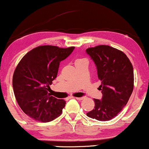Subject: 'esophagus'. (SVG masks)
Wrapping results in <instances>:
<instances>
[{"label": "esophagus", "mask_w": 149, "mask_h": 149, "mask_svg": "<svg viewBox=\"0 0 149 149\" xmlns=\"http://www.w3.org/2000/svg\"><path fill=\"white\" fill-rule=\"evenodd\" d=\"M84 97H77L76 98V100H79V101H80V100H84Z\"/></svg>", "instance_id": "esophagus-1"}]
</instances>
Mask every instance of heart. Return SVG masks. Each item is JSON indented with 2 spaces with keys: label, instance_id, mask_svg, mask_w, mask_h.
Returning a JSON list of instances; mask_svg holds the SVG:
<instances>
[{
  "label": "heart",
  "instance_id": "heart-1",
  "mask_svg": "<svg viewBox=\"0 0 149 149\" xmlns=\"http://www.w3.org/2000/svg\"><path fill=\"white\" fill-rule=\"evenodd\" d=\"M82 61L87 62V60H85V59H78V60H76V62H82ZM76 62H75V63H76Z\"/></svg>",
  "mask_w": 149,
  "mask_h": 149
}]
</instances>
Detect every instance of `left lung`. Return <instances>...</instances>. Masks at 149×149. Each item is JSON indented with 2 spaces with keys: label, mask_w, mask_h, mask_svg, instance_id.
I'll use <instances>...</instances> for the list:
<instances>
[{
  "label": "left lung",
  "mask_w": 149,
  "mask_h": 149,
  "mask_svg": "<svg viewBox=\"0 0 149 149\" xmlns=\"http://www.w3.org/2000/svg\"><path fill=\"white\" fill-rule=\"evenodd\" d=\"M94 62L101 81L102 100L94 99V109L87 116L98 121L111 120L123 109L134 89V70L130 60L121 51L108 45L86 49Z\"/></svg>",
  "instance_id": "left-lung-1"
}]
</instances>
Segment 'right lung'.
Listing matches in <instances>:
<instances>
[{"mask_svg": "<svg viewBox=\"0 0 149 149\" xmlns=\"http://www.w3.org/2000/svg\"><path fill=\"white\" fill-rule=\"evenodd\" d=\"M74 49L39 46L19 62L13 77V87L17 104L30 118L49 122L60 116L66 102L51 96L49 85L57 77L60 62Z\"/></svg>", "mask_w": 149, "mask_h": 149, "instance_id": "add662e5", "label": "right lung"}]
</instances>
